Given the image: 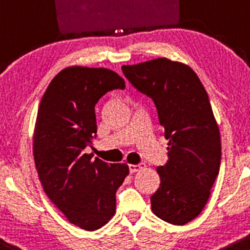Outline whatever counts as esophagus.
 Masks as SVG:
<instances>
[{
    "instance_id": "34e87169",
    "label": "esophagus",
    "mask_w": 250,
    "mask_h": 250,
    "mask_svg": "<svg viewBox=\"0 0 250 250\" xmlns=\"http://www.w3.org/2000/svg\"><path fill=\"white\" fill-rule=\"evenodd\" d=\"M142 168H144V165L143 164H138V165H129V171L130 173H134V172L140 171Z\"/></svg>"
}]
</instances>
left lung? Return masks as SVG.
Masks as SVG:
<instances>
[{"mask_svg": "<svg viewBox=\"0 0 250 250\" xmlns=\"http://www.w3.org/2000/svg\"><path fill=\"white\" fill-rule=\"evenodd\" d=\"M137 90L152 99L168 140V161L157 167L161 183L151 210L172 225H186L204 209L219 174L221 139L209 96L195 72L168 58L122 66Z\"/></svg>", "mask_w": 250, "mask_h": 250, "instance_id": "1", "label": "left lung"}]
</instances>
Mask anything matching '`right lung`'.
I'll list each match as a JSON object with an SVG mask.
<instances>
[{
	"label": "right lung",
	"instance_id": "right-lung-1",
	"mask_svg": "<svg viewBox=\"0 0 250 250\" xmlns=\"http://www.w3.org/2000/svg\"><path fill=\"white\" fill-rule=\"evenodd\" d=\"M125 83L107 68L72 66L51 81L41 99L33 137L39 179L71 224L95 231L116 211V192L128 165L93 159L84 149L96 137L95 105Z\"/></svg>",
	"mask_w": 250,
	"mask_h": 250
}]
</instances>
